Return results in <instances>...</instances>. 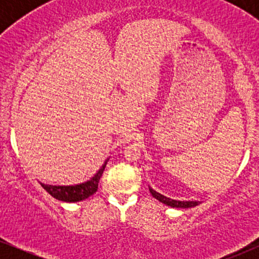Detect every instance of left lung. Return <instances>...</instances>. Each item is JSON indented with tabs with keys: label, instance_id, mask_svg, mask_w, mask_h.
I'll return each mask as SVG.
<instances>
[{
	"label": "left lung",
	"instance_id": "left-lung-1",
	"mask_svg": "<svg viewBox=\"0 0 259 259\" xmlns=\"http://www.w3.org/2000/svg\"><path fill=\"white\" fill-rule=\"evenodd\" d=\"M150 192L152 194V196L154 198H157L159 202H162V203L167 204V206H170L173 208H191V207H195L197 206V204H200V202L198 201H177V200H171V198H168L165 197V196L158 194V192L154 191L153 189H151L150 187Z\"/></svg>",
	"mask_w": 259,
	"mask_h": 259
}]
</instances>
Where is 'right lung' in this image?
Returning <instances> with one entry per match:
<instances>
[{"instance_id":"add662e5","label":"right lung","mask_w":259,"mask_h":259,"mask_svg":"<svg viewBox=\"0 0 259 259\" xmlns=\"http://www.w3.org/2000/svg\"><path fill=\"white\" fill-rule=\"evenodd\" d=\"M108 160H106L105 164L101 167L94 177L89 181L79 184V185H70V186H56V185H47V184L41 183V186L49 192L52 197L56 200L63 201V202H79L85 200V198L90 197L99 189V183L101 177H102L103 170H105L106 164Z\"/></svg>"}]
</instances>
